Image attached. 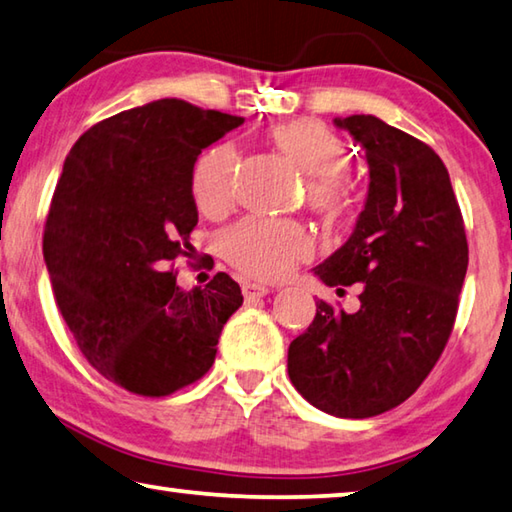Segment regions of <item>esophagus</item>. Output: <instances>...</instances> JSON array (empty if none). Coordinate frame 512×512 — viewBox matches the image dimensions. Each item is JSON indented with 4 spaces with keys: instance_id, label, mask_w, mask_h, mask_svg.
<instances>
[{
    "instance_id": "obj_1",
    "label": "esophagus",
    "mask_w": 512,
    "mask_h": 512,
    "mask_svg": "<svg viewBox=\"0 0 512 512\" xmlns=\"http://www.w3.org/2000/svg\"><path fill=\"white\" fill-rule=\"evenodd\" d=\"M272 290L265 288V285H258V283H245L242 285V294H245L247 301H254V299H261L267 297Z\"/></svg>"
}]
</instances>
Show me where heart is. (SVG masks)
<instances>
[{
    "label": "heart",
    "mask_w": 512,
    "mask_h": 512,
    "mask_svg": "<svg viewBox=\"0 0 512 512\" xmlns=\"http://www.w3.org/2000/svg\"><path fill=\"white\" fill-rule=\"evenodd\" d=\"M270 139L285 157L308 175L310 202L324 215L342 213L348 206V188L342 173L348 168V150L333 130L317 121H290L276 125ZM238 152L229 143L206 150L197 159L191 177L195 206L206 218H222L236 200ZM224 258L251 279L276 281L310 256L312 240L299 224L247 218L227 231L222 240Z\"/></svg>",
    "instance_id": "1"
}]
</instances>
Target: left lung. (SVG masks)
<instances>
[{"mask_svg":"<svg viewBox=\"0 0 512 512\" xmlns=\"http://www.w3.org/2000/svg\"><path fill=\"white\" fill-rule=\"evenodd\" d=\"M369 161V195L355 229L315 274L362 283L348 315L317 301L315 321L290 344L288 373L312 407L371 418L405 402L434 369L468 272L463 215L441 157L371 114L335 119Z\"/></svg>","mask_w":512,"mask_h":512,"instance_id":"obj_1","label":"left lung"}]
</instances>
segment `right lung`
Instances as JSON below:
<instances>
[{
  "mask_svg": "<svg viewBox=\"0 0 512 512\" xmlns=\"http://www.w3.org/2000/svg\"><path fill=\"white\" fill-rule=\"evenodd\" d=\"M242 116L161 98L110 116L69 150L44 227V263L80 353L119 387L170 396L211 369L240 285L182 290L197 155Z\"/></svg>",
  "mask_w": 512,
  "mask_h": 512,
  "instance_id": "add662e5",
  "label": "right lung"
}]
</instances>
